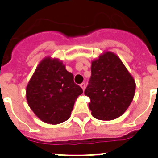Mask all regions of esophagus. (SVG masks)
Returning <instances> with one entry per match:
<instances>
[{
	"label": "esophagus",
	"mask_w": 158,
	"mask_h": 158,
	"mask_svg": "<svg viewBox=\"0 0 158 158\" xmlns=\"http://www.w3.org/2000/svg\"><path fill=\"white\" fill-rule=\"evenodd\" d=\"M80 86H81V89H82V90H84L85 89V82H82L80 85Z\"/></svg>",
	"instance_id": "34e87169"
}]
</instances>
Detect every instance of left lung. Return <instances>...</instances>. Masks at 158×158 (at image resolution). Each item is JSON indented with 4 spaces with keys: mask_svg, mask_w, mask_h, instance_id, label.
Masks as SVG:
<instances>
[{
    "mask_svg": "<svg viewBox=\"0 0 158 158\" xmlns=\"http://www.w3.org/2000/svg\"><path fill=\"white\" fill-rule=\"evenodd\" d=\"M136 84L119 57L110 51L91 62V77L84 91L90 98L94 118L113 120L120 117L134 97Z\"/></svg>",
    "mask_w": 158,
    "mask_h": 158,
    "instance_id": "left-lung-1",
    "label": "left lung"
}]
</instances>
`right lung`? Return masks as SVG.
Wrapping results in <instances>:
<instances>
[{
  "instance_id": "right-lung-1",
  "label": "right lung",
  "mask_w": 158,
  "mask_h": 158,
  "mask_svg": "<svg viewBox=\"0 0 158 158\" xmlns=\"http://www.w3.org/2000/svg\"><path fill=\"white\" fill-rule=\"evenodd\" d=\"M62 61L48 56L39 63L26 86L28 105L40 120L58 124L70 118L82 89Z\"/></svg>"
}]
</instances>
